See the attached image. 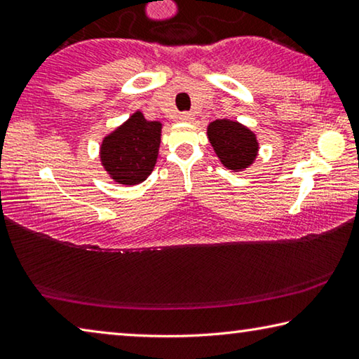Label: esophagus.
Masks as SVG:
<instances>
[{
  "label": "esophagus",
  "mask_w": 359,
  "mask_h": 359,
  "mask_svg": "<svg viewBox=\"0 0 359 359\" xmlns=\"http://www.w3.org/2000/svg\"><path fill=\"white\" fill-rule=\"evenodd\" d=\"M179 118H180L182 121H193V114H190V112H182Z\"/></svg>",
  "instance_id": "34e87169"
}]
</instances>
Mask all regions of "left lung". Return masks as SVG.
<instances>
[{
    "instance_id": "left-lung-1",
    "label": "left lung",
    "mask_w": 359,
    "mask_h": 359,
    "mask_svg": "<svg viewBox=\"0 0 359 359\" xmlns=\"http://www.w3.org/2000/svg\"><path fill=\"white\" fill-rule=\"evenodd\" d=\"M208 136L222 165L231 171H242L257 158V136L238 121L228 118L212 121L208 126Z\"/></svg>"
}]
</instances>
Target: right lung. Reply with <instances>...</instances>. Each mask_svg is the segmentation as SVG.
I'll return each mask as SVG.
<instances>
[{"label":"right lung","instance_id":"right-lung-1","mask_svg":"<svg viewBox=\"0 0 359 359\" xmlns=\"http://www.w3.org/2000/svg\"><path fill=\"white\" fill-rule=\"evenodd\" d=\"M161 142V123L144 118L142 112L131 117L104 137L101 165L121 185H137L154 171Z\"/></svg>","mask_w":359,"mask_h":359}]
</instances>
